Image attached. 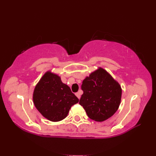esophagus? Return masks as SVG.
Returning a JSON list of instances; mask_svg holds the SVG:
<instances>
[{
	"instance_id": "obj_1",
	"label": "esophagus",
	"mask_w": 156,
	"mask_h": 156,
	"mask_svg": "<svg viewBox=\"0 0 156 156\" xmlns=\"http://www.w3.org/2000/svg\"><path fill=\"white\" fill-rule=\"evenodd\" d=\"M75 94H76V97H78L79 99L80 98V97H81V92H80V91L78 92H76V93Z\"/></svg>"
}]
</instances>
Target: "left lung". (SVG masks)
Listing matches in <instances>:
<instances>
[{
  "label": "left lung",
  "mask_w": 156,
  "mask_h": 156,
  "mask_svg": "<svg viewBox=\"0 0 156 156\" xmlns=\"http://www.w3.org/2000/svg\"><path fill=\"white\" fill-rule=\"evenodd\" d=\"M83 94L79 104L88 117L102 122L111 117L119 107L122 88L119 82L101 67L87 76L82 84Z\"/></svg>",
  "instance_id": "left-lung-1"
}]
</instances>
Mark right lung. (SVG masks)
Returning <instances> with one entry per match:
<instances>
[{"label":"right lung","instance_id":"obj_1","mask_svg":"<svg viewBox=\"0 0 156 156\" xmlns=\"http://www.w3.org/2000/svg\"><path fill=\"white\" fill-rule=\"evenodd\" d=\"M33 101L43 117L52 122L62 121L68 116L72 105L79 100L60 76L48 70L35 87Z\"/></svg>","mask_w":156,"mask_h":156}]
</instances>
